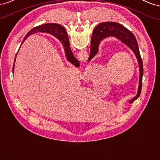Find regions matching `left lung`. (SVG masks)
<instances>
[{
  "label": "left lung",
  "instance_id": "obj_1",
  "mask_svg": "<svg viewBox=\"0 0 160 160\" xmlns=\"http://www.w3.org/2000/svg\"><path fill=\"white\" fill-rule=\"evenodd\" d=\"M115 37L127 45L132 49L135 56H136L139 65V84L138 91V94L130 101V103L137 99L141 93L142 88V78L143 75V62L141 55H140L138 41L133 34L129 31L123 25L118 22H105L100 23L97 26L93 31V35L91 37V51L88 61H90L98 51V45L100 41L108 37Z\"/></svg>",
  "mask_w": 160,
  "mask_h": 160
}]
</instances>
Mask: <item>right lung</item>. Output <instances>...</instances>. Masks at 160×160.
I'll use <instances>...</instances> for the list:
<instances>
[{
	"instance_id": "add662e5",
	"label": "right lung",
	"mask_w": 160,
	"mask_h": 160,
	"mask_svg": "<svg viewBox=\"0 0 160 160\" xmlns=\"http://www.w3.org/2000/svg\"><path fill=\"white\" fill-rule=\"evenodd\" d=\"M38 32L50 33L53 36L57 37V38H59V41L62 42V44L63 45L67 60L70 61L71 63L73 64L75 66L79 67V62L76 59V58L73 56V54H72V51L70 48L68 35H67V33L63 27L61 26V25H59V24H56V23L45 24V25L36 27L35 28H33L32 29H31L27 34L25 38H24L23 41H25V38H27L29 35H32L33 33ZM14 61H15V59H14ZM14 61L13 67H12V72L14 71Z\"/></svg>"
}]
</instances>
